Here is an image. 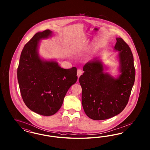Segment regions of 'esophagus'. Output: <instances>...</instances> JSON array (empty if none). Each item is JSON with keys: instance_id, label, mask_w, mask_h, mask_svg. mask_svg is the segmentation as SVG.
I'll list each match as a JSON object with an SVG mask.
<instances>
[{"instance_id": "esophagus-1", "label": "esophagus", "mask_w": 150, "mask_h": 150, "mask_svg": "<svg viewBox=\"0 0 150 150\" xmlns=\"http://www.w3.org/2000/svg\"><path fill=\"white\" fill-rule=\"evenodd\" d=\"M82 74V71L81 70H80V69H79V70H77V77H80V76Z\"/></svg>"}]
</instances>
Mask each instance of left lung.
Here are the masks:
<instances>
[{
	"label": "left lung",
	"mask_w": 150,
	"mask_h": 150,
	"mask_svg": "<svg viewBox=\"0 0 150 150\" xmlns=\"http://www.w3.org/2000/svg\"><path fill=\"white\" fill-rule=\"evenodd\" d=\"M114 50L119 52L117 77L105 72L100 58L87 62L79 78L82 105L87 115L95 120H105L121 113L127 104L135 77L132 50L122 38H116Z\"/></svg>",
	"instance_id": "1"
}]
</instances>
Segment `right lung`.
Here are the masks:
<instances>
[{
  "label": "right lung",
  "instance_id": "add662e5",
  "mask_svg": "<svg viewBox=\"0 0 150 150\" xmlns=\"http://www.w3.org/2000/svg\"><path fill=\"white\" fill-rule=\"evenodd\" d=\"M52 35L50 30L37 32L27 42L20 55L17 71L24 103L33 112L45 116L59 110L67 91L77 80L76 68H62L57 62L40 57V41Z\"/></svg>",
  "mask_w": 150,
  "mask_h": 150
}]
</instances>
